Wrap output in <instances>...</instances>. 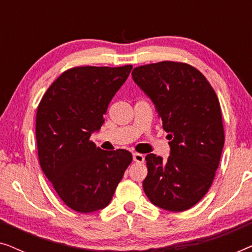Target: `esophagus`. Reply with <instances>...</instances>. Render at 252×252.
Here are the masks:
<instances>
[{"instance_id":"obj_1","label":"esophagus","mask_w":252,"mask_h":252,"mask_svg":"<svg viewBox=\"0 0 252 252\" xmlns=\"http://www.w3.org/2000/svg\"><path fill=\"white\" fill-rule=\"evenodd\" d=\"M133 160L135 161V163H143L144 161V156L142 154H133Z\"/></svg>"}]
</instances>
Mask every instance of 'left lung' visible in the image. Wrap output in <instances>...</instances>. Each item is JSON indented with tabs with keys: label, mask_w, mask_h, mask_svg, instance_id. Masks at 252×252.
<instances>
[{
	"label": "left lung",
	"mask_w": 252,
	"mask_h": 252,
	"mask_svg": "<svg viewBox=\"0 0 252 252\" xmlns=\"http://www.w3.org/2000/svg\"><path fill=\"white\" fill-rule=\"evenodd\" d=\"M132 77L153 101L171 140L167 160L146 156L144 192L161 209L186 211L208 192L219 166L225 134L218 97L204 75L186 63L142 65Z\"/></svg>",
	"instance_id": "1"
}]
</instances>
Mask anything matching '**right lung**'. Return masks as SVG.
<instances>
[{
    "label": "right lung",
    "mask_w": 252,
    "mask_h": 252,
    "mask_svg": "<svg viewBox=\"0 0 252 252\" xmlns=\"http://www.w3.org/2000/svg\"><path fill=\"white\" fill-rule=\"evenodd\" d=\"M132 67H72L51 84L37 106L40 166L62 201L77 212L108 206L132 163L129 151H105L89 140Z\"/></svg>",
    "instance_id": "right-lung-1"
}]
</instances>
